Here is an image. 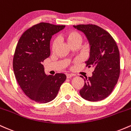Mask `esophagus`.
Wrapping results in <instances>:
<instances>
[{
    "instance_id": "esophagus-1",
    "label": "esophagus",
    "mask_w": 131,
    "mask_h": 131,
    "mask_svg": "<svg viewBox=\"0 0 131 131\" xmlns=\"http://www.w3.org/2000/svg\"><path fill=\"white\" fill-rule=\"evenodd\" d=\"M73 75L71 74H67V78L68 79H69V78H71V77H73Z\"/></svg>"
}]
</instances>
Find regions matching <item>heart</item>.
Returning <instances> with one entry per match:
<instances>
[{
	"instance_id": "1",
	"label": "heart",
	"mask_w": 131,
	"mask_h": 131,
	"mask_svg": "<svg viewBox=\"0 0 131 131\" xmlns=\"http://www.w3.org/2000/svg\"><path fill=\"white\" fill-rule=\"evenodd\" d=\"M64 38L67 40L68 43L71 47L75 44H81L82 41V37L80 34L74 31H71L66 33L64 35ZM57 45V40L55 39L52 42V49L54 50Z\"/></svg>"
}]
</instances>
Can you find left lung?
Instances as JSON below:
<instances>
[{
	"mask_svg": "<svg viewBox=\"0 0 131 131\" xmlns=\"http://www.w3.org/2000/svg\"><path fill=\"white\" fill-rule=\"evenodd\" d=\"M73 27L82 31L88 39L90 54L85 63L89 68H94L92 76L84 79V85L79 93L88 101L103 100L112 93L119 76L118 46L112 36L97 25H79Z\"/></svg>",
	"mask_w": 131,
	"mask_h": 131,
	"instance_id": "1",
	"label": "left lung"
}]
</instances>
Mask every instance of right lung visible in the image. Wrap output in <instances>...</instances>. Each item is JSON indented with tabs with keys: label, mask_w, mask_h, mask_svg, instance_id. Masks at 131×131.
<instances>
[{
	"label": "right lung",
	"mask_w": 131,
	"mask_h": 131,
	"mask_svg": "<svg viewBox=\"0 0 131 131\" xmlns=\"http://www.w3.org/2000/svg\"><path fill=\"white\" fill-rule=\"evenodd\" d=\"M64 27L40 23L24 32L16 47L13 59L16 79L24 93L38 103L53 100L67 79L63 73L47 76L42 64L50 55L52 36Z\"/></svg>",
	"instance_id": "add662e5"
}]
</instances>
